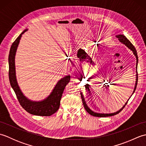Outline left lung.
I'll return each instance as SVG.
<instances>
[{
  "mask_svg": "<svg viewBox=\"0 0 146 146\" xmlns=\"http://www.w3.org/2000/svg\"><path fill=\"white\" fill-rule=\"evenodd\" d=\"M116 38H117L118 39H119V41L123 43V44H124L126 46H127V47L131 49V50H132L133 51V53H134V54L135 56L136 57V60H137V63H136V73H137V74H136V82H135V88H134V92H133V94H134L135 89H136V86H137V80H138V74H137V63H138V56H137V51H136V49L135 48V47L134 46H133V44H132V43L130 42L129 40L126 38V37L123 35H117L116 36ZM81 97H82V102H83V106H84V108H85V110H86V111L88 113H90L91 115H93L94 117H110V116H113V115H117L119 113L120 111H122V110H123V108L125 107V105H127V102L129 101V100H127V102H126L125 104L123 105V107L121 108V109H120L119 111H116V112L115 113H96V112H94V111H92V110L90 109V108L87 106V105H86V102L85 100V98L84 97H83V95L82 93L81 92Z\"/></svg>",
  "mask_w": 146,
  "mask_h": 146,
  "instance_id": "obj_1",
  "label": "left lung"
}]
</instances>
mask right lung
I'll return each instance as SVG.
<instances>
[{
	"instance_id": "add662e5",
	"label": "right lung",
	"mask_w": 146,
	"mask_h": 146,
	"mask_svg": "<svg viewBox=\"0 0 146 146\" xmlns=\"http://www.w3.org/2000/svg\"><path fill=\"white\" fill-rule=\"evenodd\" d=\"M27 29L24 30L17 37L12 43L9 54V78L11 85L13 88L17 100L20 105L27 112L39 116H50L57 111L60 108V101L65 86L70 81V76L68 75L61 78L58 81L57 84L52 90L51 94L45 98L44 100L40 102H33L29 100L21 92L17 82L15 76V56L19 43L22 35L25 33Z\"/></svg>"
}]
</instances>
